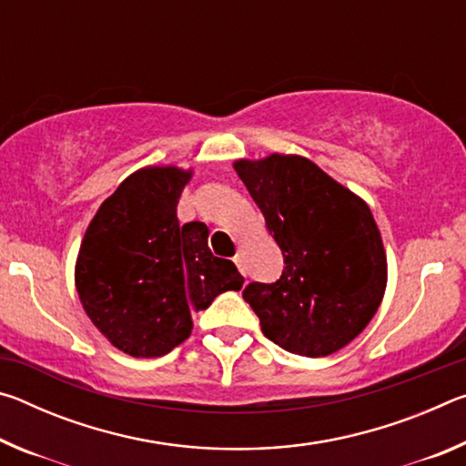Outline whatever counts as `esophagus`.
Segmentation results:
<instances>
[{"instance_id":"34e87169","label":"esophagus","mask_w":466,"mask_h":466,"mask_svg":"<svg viewBox=\"0 0 466 466\" xmlns=\"http://www.w3.org/2000/svg\"><path fill=\"white\" fill-rule=\"evenodd\" d=\"M234 263H236V267H238V271L242 275H247V267H244V255H242V252H238V255L234 257Z\"/></svg>"}]
</instances>
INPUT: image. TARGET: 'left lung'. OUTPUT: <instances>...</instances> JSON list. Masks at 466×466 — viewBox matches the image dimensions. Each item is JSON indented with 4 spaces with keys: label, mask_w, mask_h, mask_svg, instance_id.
Masks as SVG:
<instances>
[{
    "label": "left lung",
    "mask_w": 466,
    "mask_h": 466,
    "mask_svg": "<svg viewBox=\"0 0 466 466\" xmlns=\"http://www.w3.org/2000/svg\"><path fill=\"white\" fill-rule=\"evenodd\" d=\"M244 187L279 244L283 273L242 298L267 339L306 358L353 341L382 302L386 252L364 199L302 156L236 160Z\"/></svg>",
    "instance_id": "left-lung-1"
}]
</instances>
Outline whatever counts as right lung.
I'll return each instance as SVG.
<instances>
[{
  "label": "right lung",
  "instance_id": "right-lung-1",
  "mask_svg": "<svg viewBox=\"0 0 466 466\" xmlns=\"http://www.w3.org/2000/svg\"><path fill=\"white\" fill-rule=\"evenodd\" d=\"M191 170L133 172L100 205L76 261L86 314L116 350L160 358L188 339L191 314L244 278L208 247V226L178 224L177 205Z\"/></svg>",
  "mask_w": 466,
  "mask_h": 466
}]
</instances>
